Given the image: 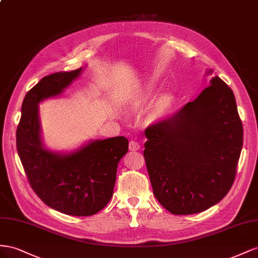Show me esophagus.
Listing matches in <instances>:
<instances>
[{"instance_id":"obj_1","label":"esophagus","mask_w":258,"mask_h":258,"mask_svg":"<svg viewBox=\"0 0 258 258\" xmlns=\"http://www.w3.org/2000/svg\"><path fill=\"white\" fill-rule=\"evenodd\" d=\"M139 148H141V145H139L137 142H135V141H131L130 142L128 149L131 151H137V150H139Z\"/></svg>"}]
</instances>
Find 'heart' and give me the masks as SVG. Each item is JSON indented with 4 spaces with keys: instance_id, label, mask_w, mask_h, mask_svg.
Returning a JSON list of instances; mask_svg holds the SVG:
<instances>
[{
    "instance_id": "b5f03b06",
    "label": "heart",
    "mask_w": 258,
    "mask_h": 258,
    "mask_svg": "<svg viewBox=\"0 0 258 258\" xmlns=\"http://www.w3.org/2000/svg\"><path fill=\"white\" fill-rule=\"evenodd\" d=\"M151 93H152V91L150 87V90L148 91L147 96L148 97L151 96ZM174 101H175V98L172 94L162 95V96L158 99L156 107H154V114H156L157 116H162V115L166 114L172 109V107L174 105Z\"/></svg>"
}]
</instances>
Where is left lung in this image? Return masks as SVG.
<instances>
[{
	"label": "left lung",
	"mask_w": 258,
	"mask_h": 258,
	"mask_svg": "<svg viewBox=\"0 0 258 258\" xmlns=\"http://www.w3.org/2000/svg\"><path fill=\"white\" fill-rule=\"evenodd\" d=\"M145 136L144 157L153 195L172 214L203 212L230 190L243 128L233 92L217 76L194 101L151 125Z\"/></svg>",
	"instance_id": "obj_1"
}]
</instances>
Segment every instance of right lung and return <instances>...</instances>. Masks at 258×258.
Segmentation results:
<instances>
[{
  "instance_id": "add662e5",
  "label": "right lung",
  "mask_w": 258,
  "mask_h": 258,
  "mask_svg": "<svg viewBox=\"0 0 258 258\" xmlns=\"http://www.w3.org/2000/svg\"><path fill=\"white\" fill-rule=\"evenodd\" d=\"M84 68L44 77L26 95L17 127V151L29 182L41 200L63 214L91 216L113 195L117 164L128 149L124 136L91 139L71 151H53L43 142L42 101L58 97Z\"/></svg>"
}]
</instances>
